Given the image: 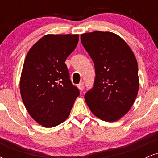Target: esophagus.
<instances>
[{
  "mask_svg": "<svg viewBox=\"0 0 158 158\" xmlns=\"http://www.w3.org/2000/svg\"><path fill=\"white\" fill-rule=\"evenodd\" d=\"M78 88H79V89L81 90V91H82L83 89H84V82H80L79 85H78Z\"/></svg>",
  "mask_w": 158,
  "mask_h": 158,
  "instance_id": "1",
  "label": "esophagus"
}]
</instances>
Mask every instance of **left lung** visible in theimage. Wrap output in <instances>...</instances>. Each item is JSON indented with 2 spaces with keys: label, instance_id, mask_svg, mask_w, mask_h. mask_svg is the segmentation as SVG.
Masks as SVG:
<instances>
[{
  "label": "left lung",
  "instance_id": "left-lung-1",
  "mask_svg": "<svg viewBox=\"0 0 158 158\" xmlns=\"http://www.w3.org/2000/svg\"><path fill=\"white\" fill-rule=\"evenodd\" d=\"M81 44L95 66L94 87L85 99L96 117L115 122L128 112L139 90L137 61L120 36L94 31L81 35Z\"/></svg>",
  "mask_w": 158,
  "mask_h": 158
}]
</instances>
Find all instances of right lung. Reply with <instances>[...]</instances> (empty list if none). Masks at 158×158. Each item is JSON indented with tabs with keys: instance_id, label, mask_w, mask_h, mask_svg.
<instances>
[{
	"instance_id": "right-lung-1",
	"label": "right lung",
	"mask_w": 158,
	"mask_h": 158,
	"mask_svg": "<svg viewBox=\"0 0 158 158\" xmlns=\"http://www.w3.org/2000/svg\"><path fill=\"white\" fill-rule=\"evenodd\" d=\"M78 41L79 35L48 34L25 58L20 79L21 98L32 118L45 128L64 122L79 95L64 63Z\"/></svg>"
}]
</instances>
